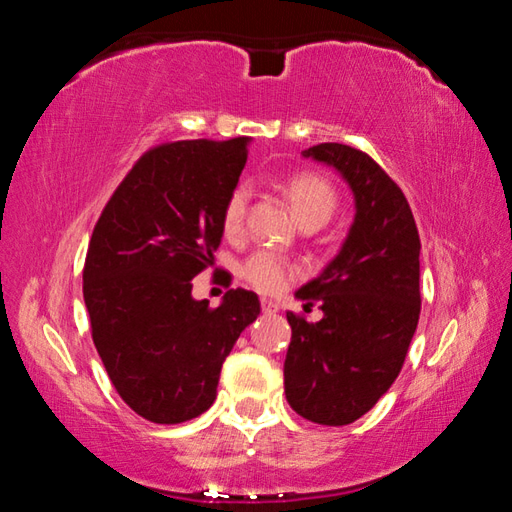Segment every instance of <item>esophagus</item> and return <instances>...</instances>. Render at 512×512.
Here are the masks:
<instances>
[{"label":"esophagus","instance_id":"1","mask_svg":"<svg viewBox=\"0 0 512 512\" xmlns=\"http://www.w3.org/2000/svg\"><path fill=\"white\" fill-rule=\"evenodd\" d=\"M262 311H264V314H275V311H280V305H277L275 300L262 298Z\"/></svg>","mask_w":512,"mask_h":512}]
</instances>
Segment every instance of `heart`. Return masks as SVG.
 <instances>
[{
	"label": "heart",
	"mask_w": 512,
	"mask_h": 512,
	"mask_svg": "<svg viewBox=\"0 0 512 512\" xmlns=\"http://www.w3.org/2000/svg\"><path fill=\"white\" fill-rule=\"evenodd\" d=\"M287 196L291 201L293 212L300 221L307 219H323L327 221L332 216L336 207V192L329 185V180L316 173H296L287 180ZM250 203V187L237 185L232 189L230 196L225 198L223 205V230L228 235H237L244 228L246 212ZM246 280L253 284L257 291L262 293H280L287 289V284L300 273L296 262H291L289 257H284L275 250H257L250 255L244 268H241Z\"/></svg>",
	"instance_id": "heart-1"
}]
</instances>
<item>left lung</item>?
<instances>
[{"instance_id": "left-lung-1", "label": "left lung", "mask_w": 512, "mask_h": 512, "mask_svg": "<svg viewBox=\"0 0 512 512\" xmlns=\"http://www.w3.org/2000/svg\"><path fill=\"white\" fill-rule=\"evenodd\" d=\"M302 155L341 173L357 212L339 255L296 291L323 318L287 314L284 393L302 418L343 427L368 413L404 366L420 318V237L402 189L368 153L325 142Z\"/></svg>"}]
</instances>
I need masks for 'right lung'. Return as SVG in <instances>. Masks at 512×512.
Here are the masks:
<instances>
[{"label": "right lung", "mask_w": 512, "mask_h": 512, "mask_svg": "<svg viewBox=\"0 0 512 512\" xmlns=\"http://www.w3.org/2000/svg\"><path fill=\"white\" fill-rule=\"evenodd\" d=\"M248 137L185 140L146 151L94 225L83 268L92 341L121 400L155 424H178L216 400L225 357L259 316L257 293L221 305L192 296L214 264L223 205L248 160Z\"/></svg>", "instance_id": "right-lung-1"}]
</instances>
